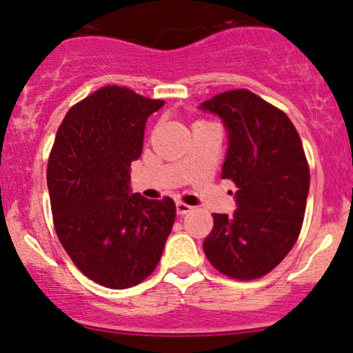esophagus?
<instances>
[{
	"label": "esophagus",
	"mask_w": 353,
	"mask_h": 353,
	"mask_svg": "<svg viewBox=\"0 0 353 353\" xmlns=\"http://www.w3.org/2000/svg\"><path fill=\"white\" fill-rule=\"evenodd\" d=\"M176 210H177V214H179V216H184V214L190 212V210H192V208H190L189 204H185V202H177Z\"/></svg>",
	"instance_id": "34e87169"
}]
</instances>
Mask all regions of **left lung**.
<instances>
[{"instance_id":"left-lung-1","label":"left lung","mask_w":353,"mask_h":353,"mask_svg":"<svg viewBox=\"0 0 353 353\" xmlns=\"http://www.w3.org/2000/svg\"><path fill=\"white\" fill-rule=\"evenodd\" d=\"M201 108L228 128L222 179L237 188L234 216L212 214L204 254L230 279H261L281 264L302 229L310 169L301 136L285 112L249 89L221 92Z\"/></svg>"}]
</instances>
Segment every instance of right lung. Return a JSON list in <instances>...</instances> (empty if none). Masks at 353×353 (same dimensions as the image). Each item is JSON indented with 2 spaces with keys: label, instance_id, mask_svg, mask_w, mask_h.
I'll list each match as a JSON object with an SVG mask.
<instances>
[{
  "label": "right lung",
  "instance_id": "1",
  "mask_svg": "<svg viewBox=\"0 0 353 353\" xmlns=\"http://www.w3.org/2000/svg\"><path fill=\"white\" fill-rule=\"evenodd\" d=\"M164 106L124 86H103L64 116L48 161L52 224L86 277L109 289L141 283L159 264L176 204L129 190L148 117Z\"/></svg>",
  "mask_w": 353,
  "mask_h": 353
}]
</instances>
